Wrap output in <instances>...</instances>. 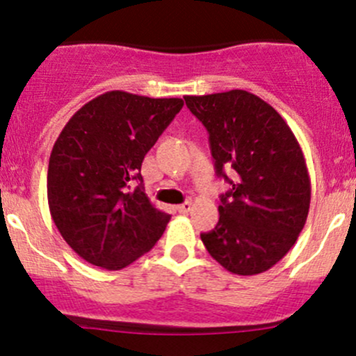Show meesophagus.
Masks as SVG:
<instances>
[{"mask_svg": "<svg viewBox=\"0 0 356 356\" xmlns=\"http://www.w3.org/2000/svg\"><path fill=\"white\" fill-rule=\"evenodd\" d=\"M191 208H193L191 201H184V203H182V204H179L177 211H181V213H188V211L191 210Z\"/></svg>", "mask_w": 356, "mask_h": 356, "instance_id": "esophagus-1", "label": "esophagus"}]
</instances>
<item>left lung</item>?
I'll list each match as a JSON object with an SVG mask.
<instances>
[{
	"instance_id": "1",
	"label": "left lung",
	"mask_w": 356,
	"mask_h": 356,
	"mask_svg": "<svg viewBox=\"0 0 356 356\" xmlns=\"http://www.w3.org/2000/svg\"><path fill=\"white\" fill-rule=\"evenodd\" d=\"M184 99L210 134L217 175L232 186L201 241L225 270L261 274L284 258L307 222L312 188L300 143L277 111L243 89Z\"/></svg>"
}]
</instances>
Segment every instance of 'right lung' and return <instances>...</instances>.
Segmentation results:
<instances>
[{
    "label": "right lung",
    "mask_w": 356,
    "mask_h": 356,
    "mask_svg": "<svg viewBox=\"0 0 356 356\" xmlns=\"http://www.w3.org/2000/svg\"><path fill=\"white\" fill-rule=\"evenodd\" d=\"M182 105L181 98L108 91L60 132L48 165L49 213L86 261L120 270L161 238L170 215L143 191L141 165Z\"/></svg>",
    "instance_id": "right-lung-1"
}]
</instances>
